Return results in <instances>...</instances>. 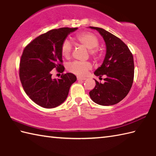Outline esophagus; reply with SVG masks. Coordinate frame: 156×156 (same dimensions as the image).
<instances>
[{"label": "esophagus", "instance_id": "esophagus-1", "mask_svg": "<svg viewBox=\"0 0 156 156\" xmlns=\"http://www.w3.org/2000/svg\"><path fill=\"white\" fill-rule=\"evenodd\" d=\"M86 79H87V78H81V77H79V76H78V77H77V80H79V81H80V80H85Z\"/></svg>", "mask_w": 156, "mask_h": 156}]
</instances>
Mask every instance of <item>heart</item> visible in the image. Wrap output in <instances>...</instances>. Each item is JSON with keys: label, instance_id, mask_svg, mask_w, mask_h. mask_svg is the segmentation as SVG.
I'll return each mask as SVG.
<instances>
[{"label": "heart", "instance_id": "b5f03b06", "mask_svg": "<svg viewBox=\"0 0 156 156\" xmlns=\"http://www.w3.org/2000/svg\"><path fill=\"white\" fill-rule=\"evenodd\" d=\"M76 39L80 44L90 51V53L92 55H97V51L95 49L98 48L99 41L94 34L90 32H84L76 36ZM72 49V45L69 41L65 40L63 42L61 47V53L63 57L67 59L70 57ZM91 68L92 65L88 62L74 61L68 65V69L69 72L80 76L87 75Z\"/></svg>", "mask_w": 156, "mask_h": 156}]
</instances>
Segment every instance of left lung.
I'll list each match as a JSON object with an SVG mask.
<instances>
[{
	"label": "left lung",
	"mask_w": 156,
	"mask_h": 156,
	"mask_svg": "<svg viewBox=\"0 0 156 156\" xmlns=\"http://www.w3.org/2000/svg\"><path fill=\"white\" fill-rule=\"evenodd\" d=\"M97 30L106 44V54L101 67L96 69L95 76L104 78L102 84L95 80L96 86L89 92L95 103L110 106L118 103L129 93L134 77V62L131 52L125 43L104 29L89 27Z\"/></svg>",
	"instance_id": "8db88e82"
}]
</instances>
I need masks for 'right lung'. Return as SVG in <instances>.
<instances>
[{
	"label": "right lung",
	"mask_w": 156,
	"mask_h": 156,
	"mask_svg": "<svg viewBox=\"0 0 156 156\" xmlns=\"http://www.w3.org/2000/svg\"><path fill=\"white\" fill-rule=\"evenodd\" d=\"M78 28L52 29L36 37L23 50L20 61L19 77L23 88L35 103L46 108H55L64 102L71 85L76 81L72 73L52 79L51 70L62 73L61 47L68 35Z\"/></svg>",
	"instance_id": "obj_1"
}]
</instances>
